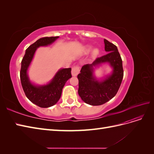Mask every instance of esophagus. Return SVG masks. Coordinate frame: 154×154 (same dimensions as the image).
<instances>
[{
    "mask_svg": "<svg viewBox=\"0 0 154 154\" xmlns=\"http://www.w3.org/2000/svg\"><path fill=\"white\" fill-rule=\"evenodd\" d=\"M80 72V67L78 65L76 66H74L72 68V75L73 76H76Z\"/></svg>",
    "mask_w": 154,
    "mask_h": 154,
    "instance_id": "esophagus-1",
    "label": "esophagus"
}]
</instances>
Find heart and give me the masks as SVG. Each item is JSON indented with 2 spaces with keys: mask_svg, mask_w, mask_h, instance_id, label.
Masks as SVG:
<instances>
[{
  "mask_svg": "<svg viewBox=\"0 0 154 154\" xmlns=\"http://www.w3.org/2000/svg\"><path fill=\"white\" fill-rule=\"evenodd\" d=\"M91 50H92V47H91V46H87V47L85 49V53H88ZM98 53H99L98 52V50L95 49L94 51V53H93V54H94V56H96V55H97V54H98Z\"/></svg>",
  "mask_w": 154,
  "mask_h": 154,
  "instance_id": "heart-1",
  "label": "heart"
}]
</instances>
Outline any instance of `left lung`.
Wrapping results in <instances>:
<instances>
[{
    "label": "left lung",
    "instance_id": "left-lung-1",
    "mask_svg": "<svg viewBox=\"0 0 154 154\" xmlns=\"http://www.w3.org/2000/svg\"><path fill=\"white\" fill-rule=\"evenodd\" d=\"M107 53L97 58L91 64L84 65L78 74V94L86 103L93 106L103 105L114 97L120 87L123 78L122 59L116 45L104 39ZM109 62L113 72L105 81L98 82L93 77V67L97 64Z\"/></svg>",
    "mask_w": 154,
    "mask_h": 154
}]
</instances>
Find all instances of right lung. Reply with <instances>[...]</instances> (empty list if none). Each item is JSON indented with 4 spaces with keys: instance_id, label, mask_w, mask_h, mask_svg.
<instances>
[{
    "instance_id": "1",
    "label": "right lung",
    "mask_w": 154,
    "mask_h": 154,
    "mask_svg": "<svg viewBox=\"0 0 154 154\" xmlns=\"http://www.w3.org/2000/svg\"><path fill=\"white\" fill-rule=\"evenodd\" d=\"M58 37H42L36 40L26 50L21 62L20 77L23 90L32 103L42 108H48L57 103L61 97L64 85L72 77L71 68L60 69L49 84L38 87L31 84L27 76V70L36 48L52 44Z\"/></svg>"
}]
</instances>
